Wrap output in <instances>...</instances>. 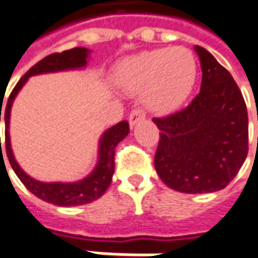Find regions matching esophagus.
I'll list each match as a JSON object with an SVG mask.
<instances>
[{
	"label": "esophagus",
	"mask_w": 258,
	"mask_h": 258,
	"mask_svg": "<svg viewBox=\"0 0 258 258\" xmlns=\"http://www.w3.org/2000/svg\"><path fill=\"white\" fill-rule=\"evenodd\" d=\"M143 120H146V112L143 111L141 108H134L133 111L130 112V125H136L137 122H140V121Z\"/></svg>",
	"instance_id": "esophagus-1"
}]
</instances>
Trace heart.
<instances>
[{
  "label": "heart",
  "mask_w": 258,
  "mask_h": 258,
  "mask_svg": "<svg viewBox=\"0 0 258 258\" xmlns=\"http://www.w3.org/2000/svg\"><path fill=\"white\" fill-rule=\"evenodd\" d=\"M112 78L127 93H143L148 110L168 114L190 97L197 81V61L184 47L150 49L120 62Z\"/></svg>",
  "instance_id": "obj_1"
}]
</instances>
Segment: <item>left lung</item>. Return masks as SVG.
Returning a JSON list of instances; mask_svg holds the SVG:
<instances>
[{"mask_svg": "<svg viewBox=\"0 0 258 258\" xmlns=\"http://www.w3.org/2000/svg\"><path fill=\"white\" fill-rule=\"evenodd\" d=\"M200 93L181 111L153 118L160 133L154 167L170 188L188 194L223 190L248 153V115L231 74L203 47Z\"/></svg>", "mask_w": 258, "mask_h": 258, "instance_id": "1", "label": "left lung"}]
</instances>
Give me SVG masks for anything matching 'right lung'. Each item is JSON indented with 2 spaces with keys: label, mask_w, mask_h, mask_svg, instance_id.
<instances>
[{
  "label": "right lung",
  "mask_w": 258,
  "mask_h": 258,
  "mask_svg": "<svg viewBox=\"0 0 258 258\" xmlns=\"http://www.w3.org/2000/svg\"><path fill=\"white\" fill-rule=\"evenodd\" d=\"M87 57H88V49L77 47V48L68 49V51H62V52H54V54H49L45 58H42L34 67L27 71V74L21 77V80L17 83V85L14 87V90L10 94L7 107H5V151H7V157L10 160L13 170L18 175L21 182L31 191L34 196H37L41 200L55 204V206H61V207H71V206H81V204L91 203L94 200H98L107 191V188L111 184L112 174H114L115 147L118 146V143L127 137V134L130 133L128 122L121 121L102 134L101 141H100L98 164L87 178L78 182H41L24 173L21 167L17 164V161L14 158L11 144H10V131H8L10 112H11V105H13L15 95L23 88L28 77L42 74V73H54V71L84 67L87 64Z\"/></svg>",
  "instance_id": "right-lung-1"
}]
</instances>
